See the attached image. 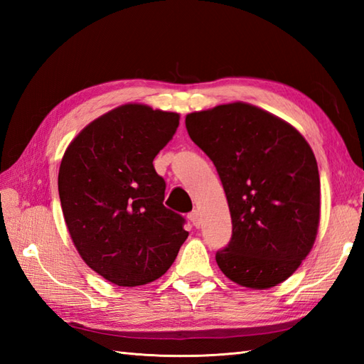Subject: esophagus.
Instances as JSON below:
<instances>
[{
  "label": "esophagus",
  "mask_w": 364,
  "mask_h": 364,
  "mask_svg": "<svg viewBox=\"0 0 364 364\" xmlns=\"http://www.w3.org/2000/svg\"><path fill=\"white\" fill-rule=\"evenodd\" d=\"M189 220L192 222V225H194L196 228H198L200 227V220H202V219H200V213L196 210V211H192L191 214H189Z\"/></svg>",
  "instance_id": "obj_1"
}]
</instances>
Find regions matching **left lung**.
<instances>
[{
	"mask_svg": "<svg viewBox=\"0 0 364 364\" xmlns=\"http://www.w3.org/2000/svg\"><path fill=\"white\" fill-rule=\"evenodd\" d=\"M189 137L218 170L233 223L215 261L230 280L267 289L296 272L319 227L321 181L296 128L247 103L188 114Z\"/></svg>",
	"mask_w": 364,
	"mask_h": 364,
	"instance_id": "obj_1",
	"label": "left lung"
}]
</instances>
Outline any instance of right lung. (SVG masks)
Masks as SVG:
<instances>
[{"label":"right lung","instance_id":"1","mask_svg":"<svg viewBox=\"0 0 364 364\" xmlns=\"http://www.w3.org/2000/svg\"><path fill=\"white\" fill-rule=\"evenodd\" d=\"M180 115L123 105L94 120L68 145L58 188L72 241L86 264L117 286L146 284L167 272L189 233L168 210L153 159Z\"/></svg>","mask_w":364,"mask_h":364}]
</instances>
